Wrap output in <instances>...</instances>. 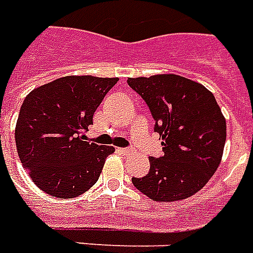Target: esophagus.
<instances>
[{"instance_id":"obj_1","label":"esophagus","mask_w":253,"mask_h":253,"mask_svg":"<svg viewBox=\"0 0 253 253\" xmlns=\"http://www.w3.org/2000/svg\"><path fill=\"white\" fill-rule=\"evenodd\" d=\"M118 152L121 154H123V156H128V154L131 153V150L130 149H126V148H119L118 149Z\"/></svg>"}]
</instances>
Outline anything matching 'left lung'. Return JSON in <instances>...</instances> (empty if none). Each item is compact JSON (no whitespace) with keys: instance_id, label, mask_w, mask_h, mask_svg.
Wrapping results in <instances>:
<instances>
[{"instance_id":"left-lung-1","label":"left lung","mask_w":253,"mask_h":253,"mask_svg":"<svg viewBox=\"0 0 253 253\" xmlns=\"http://www.w3.org/2000/svg\"><path fill=\"white\" fill-rule=\"evenodd\" d=\"M127 84L148 104L164 146L163 156L149 159L148 175L132 177V184L159 202L196 194L217 170L226 141V122L215 97L176 74L128 78Z\"/></svg>"}]
</instances>
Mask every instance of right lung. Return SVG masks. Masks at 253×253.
<instances>
[{
    "label": "right lung",
    "mask_w": 253,
    "mask_h": 253,
    "mask_svg": "<svg viewBox=\"0 0 253 253\" xmlns=\"http://www.w3.org/2000/svg\"><path fill=\"white\" fill-rule=\"evenodd\" d=\"M118 78L67 76L34 89L20 108L16 146L36 186L57 198H74L99 180L112 146L84 141L93 114Z\"/></svg>",
    "instance_id": "add662e5"
}]
</instances>
